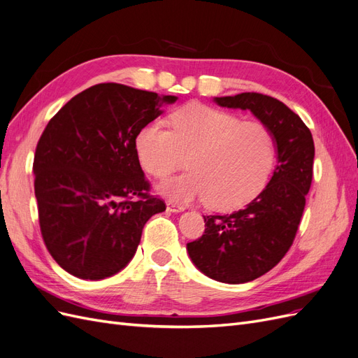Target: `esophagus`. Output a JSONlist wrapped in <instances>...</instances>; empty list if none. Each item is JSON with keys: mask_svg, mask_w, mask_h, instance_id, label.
<instances>
[{"mask_svg": "<svg viewBox=\"0 0 358 358\" xmlns=\"http://www.w3.org/2000/svg\"><path fill=\"white\" fill-rule=\"evenodd\" d=\"M166 208H168V211H171V213H181V211L186 210V206L180 205V203H177V202L168 201V202H166Z\"/></svg>", "mask_w": 358, "mask_h": 358, "instance_id": "1", "label": "esophagus"}]
</instances>
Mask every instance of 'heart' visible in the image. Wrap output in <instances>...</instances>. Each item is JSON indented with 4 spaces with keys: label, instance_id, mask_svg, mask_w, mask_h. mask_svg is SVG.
Listing matches in <instances>:
<instances>
[{
    "label": "heart",
    "instance_id": "heart-1",
    "mask_svg": "<svg viewBox=\"0 0 358 358\" xmlns=\"http://www.w3.org/2000/svg\"><path fill=\"white\" fill-rule=\"evenodd\" d=\"M143 169L164 178L187 156V172L172 177L159 190L172 202L206 201L214 210L245 205L264 189L275 166L276 141L259 120L205 103H189L172 114L171 129L155 120L135 138Z\"/></svg>",
    "mask_w": 358,
    "mask_h": 358
}]
</instances>
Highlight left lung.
I'll list each match as a JSON object with an SVG mask.
<instances>
[{"mask_svg":"<svg viewBox=\"0 0 358 358\" xmlns=\"http://www.w3.org/2000/svg\"><path fill=\"white\" fill-rule=\"evenodd\" d=\"M227 108L250 110L275 135L278 165L271 181L244 208L203 215L205 232L187 244L192 262L210 278L242 284L269 272L290 250L313 182V134L285 103L244 92L214 99Z\"/></svg>","mask_w":358,"mask_h":358,"instance_id":"obj_1","label":"left lung"}]
</instances>
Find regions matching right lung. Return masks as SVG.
<instances>
[{
  "mask_svg": "<svg viewBox=\"0 0 358 358\" xmlns=\"http://www.w3.org/2000/svg\"><path fill=\"white\" fill-rule=\"evenodd\" d=\"M177 96L119 83L80 92L43 131L34 190L45 248L77 278L102 280L131 262L152 215L166 210L150 193L135 152L143 126Z\"/></svg>",
  "mask_w": 358,
  "mask_h": 358,
  "instance_id": "1",
  "label": "right lung"
}]
</instances>
